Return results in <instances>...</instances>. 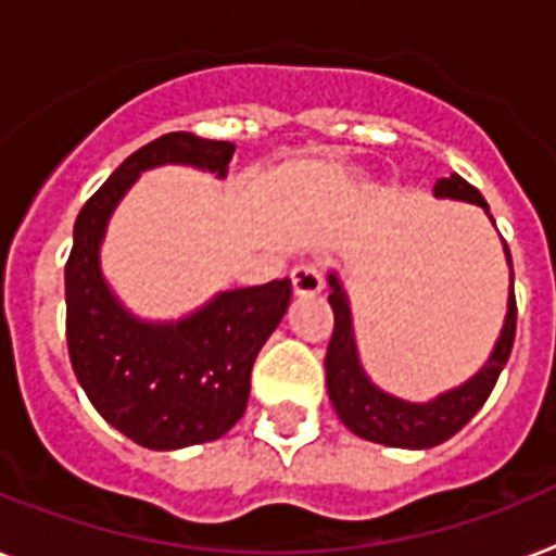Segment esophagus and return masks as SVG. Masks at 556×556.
Listing matches in <instances>:
<instances>
[{
	"label": "esophagus",
	"instance_id": "obj_1",
	"mask_svg": "<svg viewBox=\"0 0 556 556\" xmlns=\"http://www.w3.org/2000/svg\"><path fill=\"white\" fill-rule=\"evenodd\" d=\"M291 286H293V293H296V296H314V293L323 291V286H325L323 270H319L317 263L293 265Z\"/></svg>",
	"mask_w": 556,
	"mask_h": 556
}]
</instances>
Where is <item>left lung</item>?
<instances>
[{"mask_svg":"<svg viewBox=\"0 0 556 556\" xmlns=\"http://www.w3.org/2000/svg\"><path fill=\"white\" fill-rule=\"evenodd\" d=\"M437 197L448 200L473 202L489 211V202L482 200V193L466 182L459 174H451L437 182ZM508 263L511 251L505 245ZM328 302L333 308V333L325 354V380H328V396L340 419L363 440L391 445V448H431L440 442L463 431L468 419L485 405L489 394L500 380L503 365L508 363L514 349V333H517V296H514V268H511V296H508V317H505L503 333H500L497 349L491 354L489 365L482 368L473 380L466 386L454 388L448 394L437 396L434 403H403L396 396L382 394L380 388H374L371 380L365 377L363 365L356 359L354 331H351V311L349 300L342 293L337 277H331V293Z\"/></svg>","mask_w":556,"mask_h":556,"instance_id":"1","label":"left lung"}]
</instances>
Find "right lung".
Listing matches in <instances>:
<instances>
[{
	"mask_svg": "<svg viewBox=\"0 0 556 556\" xmlns=\"http://www.w3.org/2000/svg\"><path fill=\"white\" fill-rule=\"evenodd\" d=\"M233 146L174 130L122 162L83 205L65 263L67 354L93 408L142 448L219 440L245 414L251 368L291 302V279L219 293L179 325H142L99 277L97 248L139 170L185 162L225 174Z\"/></svg>",
	"mask_w": 556,
	"mask_h": 556,
	"instance_id": "1",
	"label": "right lung"
}]
</instances>
